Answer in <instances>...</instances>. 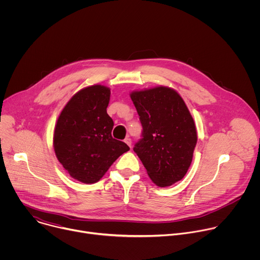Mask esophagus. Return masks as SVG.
<instances>
[{
	"label": "esophagus",
	"mask_w": 260,
	"mask_h": 260,
	"mask_svg": "<svg viewBox=\"0 0 260 260\" xmlns=\"http://www.w3.org/2000/svg\"><path fill=\"white\" fill-rule=\"evenodd\" d=\"M124 142H125L129 147H132V139H131L129 137H126V138L124 139Z\"/></svg>",
	"instance_id": "34e87169"
}]
</instances>
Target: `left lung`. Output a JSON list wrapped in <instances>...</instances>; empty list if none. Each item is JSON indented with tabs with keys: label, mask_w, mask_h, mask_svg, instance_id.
Returning <instances> with one entry per match:
<instances>
[{
	"label": "left lung",
	"mask_w": 260,
	"mask_h": 260,
	"mask_svg": "<svg viewBox=\"0 0 260 260\" xmlns=\"http://www.w3.org/2000/svg\"><path fill=\"white\" fill-rule=\"evenodd\" d=\"M131 99L143 126L134 151L157 186H171L192 161L198 141L193 118L180 94L167 86L133 91Z\"/></svg>",
	"instance_id": "left-lung-1"
}]
</instances>
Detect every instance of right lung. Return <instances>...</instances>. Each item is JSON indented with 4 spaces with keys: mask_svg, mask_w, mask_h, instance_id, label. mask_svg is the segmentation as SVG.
Here are the masks:
<instances>
[{
    "mask_svg": "<svg viewBox=\"0 0 260 260\" xmlns=\"http://www.w3.org/2000/svg\"><path fill=\"white\" fill-rule=\"evenodd\" d=\"M110 88L95 84L74 94L60 112L53 135L54 152L69 175L82 183L98 182L129 147L112 137L107 113Z\"/></svg>",
    "mask_w": 260,
    "mask_h": 260,
    "instance_id": "right-lung-1",
    "label": "right lung"
}]
</instances>
